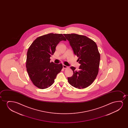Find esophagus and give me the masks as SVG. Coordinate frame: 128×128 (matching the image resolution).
I'll list each match as a JSON object with an SVG mask.
<instances>
[{"mask_svg": "<svg viewBox=\"0 0 128 128\" xmlns=\"http://www.w3.org/2000/svg\"><path fill=\"white\" fill-rule=\"evenodd\" d=\"M62 67H63V68H68V67L65 65H62Z\"/></svg>", "mask_w": 128, "mask_h": 128, "instance_id": "1", "label": "esophagus"}]
</instances>
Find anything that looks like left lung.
I'll use <instances>...</instances> for the list:
<instances>
[{
  "label": "left lung",
  "instance_id": "left-lung-1",
  "mask_svg": "<svg viewBox=\"0 0 128 128\" xmlns=\"http://www.w3.org/2000/svg\"><path fill=\"white\" fill-rule=\"evenodd\" d=\"M63 35L69 42L74 54L78 57L77 61L80 64L78 71L74 67H70L74 74L68 78V82L78 89L87 88L92 84L98 74L100 54L96 44L84 35L76 34Z\"/></svg>",
  "mask_w": 128,
  "mask_h": 128
}]
</instances>
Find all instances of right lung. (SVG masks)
Returning a JSON list of instances; mask_svg holds the SVG:
<instances>
[{"label":"right lung","instance_id":"right-lung-1","mask_svg":"<svg viewBox=\"0 0 128 128\" xmlns=\"http://www.w3.org/2000/svg\"><path fill=\"white\" fill-rule=\"evenodd\" d=\"M62 40H66L62 34L50 33L39 37L29 48L26 68L30 79L40 89L47 88L54 83L56 76L62 68V64L50 62V58Z\"/></svg>","mask_w":128,"mask_h":128}]
</instances>
